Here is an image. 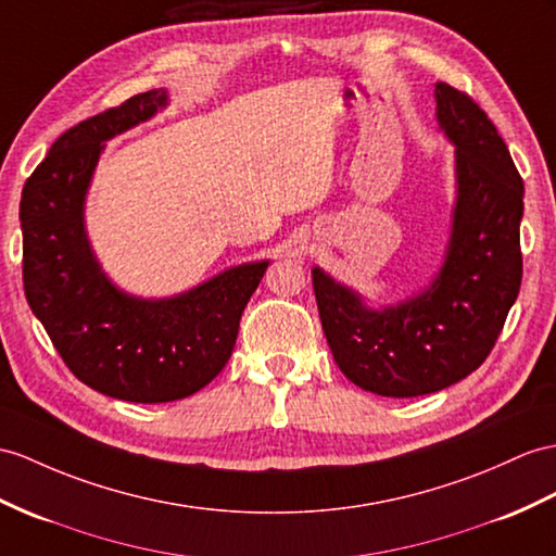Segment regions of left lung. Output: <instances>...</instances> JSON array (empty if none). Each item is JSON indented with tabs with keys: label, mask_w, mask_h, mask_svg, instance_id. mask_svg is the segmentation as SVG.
Wrapping results in <instances>:
<instances>
[{
	"label": "left lung",
	"mask_w": 556,
	"mask_h": 556,
	"mask_svg": "<svg viewBox=\"0 0 556 556\" xmlns=\"http://www.w3.org/2000/svg\"><path fill=\"white\" fill-rule=\"evenodd\" d=\"M437 119L455 146L457 198L445 260L429 288L394 306L314 268L323 332L356 387L391 399L434 394L465 380L491 354L521 288L523 181L479 103L439 83Z\"/></svg>",
	"instance_id": "left-lung-1"
}]
</instances>
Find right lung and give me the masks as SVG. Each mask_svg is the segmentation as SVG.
<instances>
[{"label":"right lung","instance_id":"add662e5","mask_svg":"<svg viewBox=\"0 0 556 556\" xmlns=\"http://www.w3.org/2000/svg\"><path fill=\"white\" fill-rule=\"evenodd\" d=\"M151 89L79 122L53 141L23 186V288L79 382L131 403L195 394L233 354L240 316L268 260L226 268L202 286L141 300L115 288L85 231V200L105 141L167 105Z\"/></svg>","mask_w":556,"mask_h":556}]
</instances>
